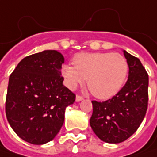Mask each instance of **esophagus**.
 <instances>
[{
    "label": "esophagus",
    "instance_id": "1",
    "mask_svg": "<svg viewBox=\"0 0 157 157\" xmlns=\"http://www.w3.org/2000/svg\"><path fill=\"white\" fill-rule=\"evenodd\" d=\"M83 100V97L82 96H81V95H76V97H75V101L76 102H81V101H82Z\"/></svg>",
    "mask_w": 157,
    "mask_h": 157
}]
</instances>
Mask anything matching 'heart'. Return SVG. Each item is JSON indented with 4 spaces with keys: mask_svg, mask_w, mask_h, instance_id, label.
Here are the masks:
<instances>
[{
    "mask_svg": "<svg viewBox=\"0 0 157 157\" xmlns=\"http://www.w3.org/2000/svg\"><path fill=\"white\" fill-rule=\"evenodd\" d=\"M73 63L61 70L66 86L74 90L87 79L90 92L102 100L116 95L128 75V63L117 52H82L74 57Z\"/></svg>",
    "mask_w": 157,
    "mask_h": 157,
    "instance_id": "b5f03b06",
    "label": "heart"
}]
</instances>
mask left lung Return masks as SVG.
I'll return each instance as SVG.
<instances>
[{"instance_id":"left-lung-1","label":"left lung","mask_w":157,"mask_h":157,"mask_svg":"<svg viewBox=\"0 0 157 157\" xmlns=\"http://www.w3.org/2000/svg\"><path fill=\"white\" fill-rule=\"evenodd\" d=\"M129 67L128 80L120 92L105 102L92 101L90 125L99 139L118 144L140 126L148 103V75L140 60L123 51Z\"/></svg>"}]
</instances>
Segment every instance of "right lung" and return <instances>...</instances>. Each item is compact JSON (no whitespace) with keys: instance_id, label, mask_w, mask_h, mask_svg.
Here are the masks:
<instances>
[{"instance_id":"1","label":"right lung","mask_w":157,"mask_h":157,"mask_svg":"<svg viewBox=\"0 0 157 157\" xmlns=\"http://www.w3.org/2000/svg\"><path fill=\"white\" fill-rule=\"evenodd\" d=\"M63 54L45 50L23 58L10 75L5 111L13 131L33 144L52 141L75 95L63 84Z\"/></svg>"}]
</instances>
